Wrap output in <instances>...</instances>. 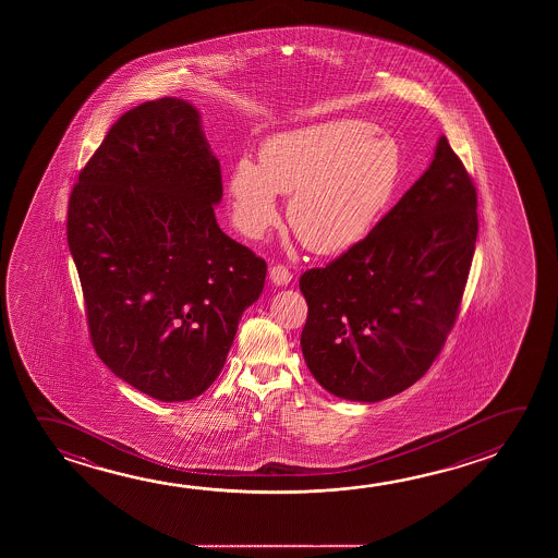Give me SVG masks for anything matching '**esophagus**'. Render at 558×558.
<instances>
[{
    "mask_svg": "<svg viewBox=\"0 0 558 558\" xmlns=\"http://www.w3.org/2000/svg\"><path fill=\"white\" fill-rule=\"evenodd\" d=\"M270 280L276 286H286V283H290V280H292V272L282 265L270 266Z\"/></svg>",
    "mask_w": 558,
    "mask_h": 558,
    "instance_id": "34e87169",
    "label": "esophagus"
}]
</instances>
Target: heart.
I'll use <instances>...</instances> for the list:
<instances>
[{"mask_svg": "<svg viewBox=\"0 0 558 558\" xmlns=\"http://www.w3.org/2000/svg\"><path fill=\"white\" fill-rule=\"evenodd\" d=\"M401 147L364 120H332L268 137L258 163L241 157L229 174L233 220L263 238L280 218L276 192L292 196L288 221L305 247L338 253L384 218L401 181Z\"/></svg>", "mask_w": 558, "mask_h": 558, "instance_id": "1", "label": "heart"}]
</instances>
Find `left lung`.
<instances>
[{
	"label": "left lung",
	"instance_id": "1",
	"mask_svg": "<svg viewBox=\"0 0 558 558\" xmlns=\"http://www.w3.org/2000/svg\"><path fill=\"white\" fill-rule=\"evenodd\" d=\"M476 189L446 136L366 238L300 278L305 364L329 393L384 401L416 384L453 329L475 255Z\"/></svg>",
	"mask_w": 558,
	"mask_h": 558
}]
</instances>
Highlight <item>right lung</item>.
Masks as SVG:
<instances>
[{
  "instance_id": "obj_1",
  "label": "right lung",
  "mask_w": 558,
  "mask_h": 558,
  "mask_svg": "<svg viewBox=\"0 0 558 558\" xmlns=\"http://www.w3.org/2000/svg\"><path fill=\"white\" fill-rule=\"evenodd\" d=\"M221 194L201 112L163 97L112 124L70 196L93 348L157 401H189L216 381L265 288V260L216 221Z\"/></svg>"
}]
</instances>
